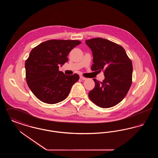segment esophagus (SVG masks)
<instances>
[{"label": "esophagus", "mask_w": 158, "mask_h": 158, "mask_svg": "<svg viewBox=\"0 0 158 158\" xmlns=\"http://www.w3.org/2000/svg\"><path fill=\"white\" fill-rule=\"evenodd\" d=\"M80 78H81V79H82L83 81H85V80H86V77H83L82 76H80Z\"/></svg>", "instance_id": "34e87169"}]
</instances>
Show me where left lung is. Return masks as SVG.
<instances>
[{"mask_svg": "<svg viewBox=\"0 0 158 158\" xmlns=\"http://www.w3.org/2000/svg\"><path fill=\"white\" fill-rule=\"evenodd\" d=\"M92 50V71H104L102 82L96 79L95 87L89 98L95 104L104 108L120 103L126 96L132 83L133 65L123 47L102 38L85 41Z\"/></svg>", "mask_w": 158, "mask_h": 158, "instance_id": "8db88e82", "label": "left lung"}]
</instances>
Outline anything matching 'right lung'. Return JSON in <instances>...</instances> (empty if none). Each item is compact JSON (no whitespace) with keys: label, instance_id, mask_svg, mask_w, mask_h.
I'll return each mask as SVG.
<instances>
[{"label":"right lung","instance_id":"right-lung-1","mask_svg":"<svg viewBox=\"0 0 158 158\" xmlns=\"http://www.w3.org/2000/svg\"><path fill=\"white\" fill-rule=\"evenodd\" d=\"M78 40H50L34 47L25 61L26 81L34 95L41 101L54 104L68 97L77 74L66 75L59 70L68 61V54Z\"/></svg>","mask_w":158,"mask_h":158}]
</instances>
